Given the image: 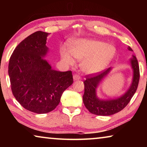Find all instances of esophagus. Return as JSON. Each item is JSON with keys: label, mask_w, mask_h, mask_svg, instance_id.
Listing matches in <instances>:
<instances>
[{"label": "esophagus", "mask_w": 147, "mask_h": 147, "mask_svg": "<svg viewBox=\"0 0 147 147\" xmlns=\"http://www.w3.org/2000/svg\"><path fill=\"white\" fill-rule=\"evenodd\" d=\"M73 79L74 80H78L80 79V76L78 74H74L73 75Z\"/></svg>", "instance_id": "1"}]
</instances>
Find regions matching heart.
<instances>
[{
  "instance_id": "heart-1",
  "label": "heart",
  "mask_w": 147,
  "mask_h": 147,
  "mask_svg": "<svg viewBox=\"0 0 147 147\" xmlns=\"http://www.w3.org/2000/svg\"><path fill=\"white\" fill-rule=\"evenodd\" d=\"M69 52L65 49L61 51L62 59L68 64L74 63L73 56L78 60H83L82 70L88 73H97L108 65L116 53L112 45L102 41L91 39H78L69 44Z\"/></svg>"
}]
</instances>
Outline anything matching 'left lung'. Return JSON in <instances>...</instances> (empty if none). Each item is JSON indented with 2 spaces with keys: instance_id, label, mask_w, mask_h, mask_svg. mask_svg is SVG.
<instances>
[{
  "instance_id": "left-lung-1",
  "label": "left lung",
  "mask_w": 147,
  "mask_h": 147,
  "mask_svg": "<svg viewBox=\"0 0 147 147\" xmlns=\"http://www.w3.org/2000/svg\"><path fill=\"white\" fill-rule=\"evenodd\" d=\"M128 49L130 51H133L130 47ZM131 63L134 70V77L130 88L123 96L114 100H100L96 95V87L104 77L110 71V67L103 71L86 76V80L84 82L83 102L89 112L97 115L108 116L119 112L127 106L138 89L140 78L139 67L136 56H133L132 59H131Z\"/></svg>"
}]
</instances>
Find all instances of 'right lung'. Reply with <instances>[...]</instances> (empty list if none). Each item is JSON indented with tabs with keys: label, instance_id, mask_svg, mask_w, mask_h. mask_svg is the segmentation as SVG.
Returning a JSON list of instances; mask_svg holds the SVG:
<instances>
[{
	"label": "right lung",
	"instance_id": "add662e5",
	"mask_svg": "<svg viewBox=\"0 0 147 147\" xmlns=\"http://www.w3.org/2000/svg\"><path fill=\"white\" fill-rule=\"evenodd\" d=\"M48 35L42 31L30 35L16 47L9 61L12 93L24 108L36 113L54 110L73 83L71 71L53 70L43 58L48 51Z\"/></svg>",
	"mask_w": 147,
	"mask_h": 147
}]
</instances>
